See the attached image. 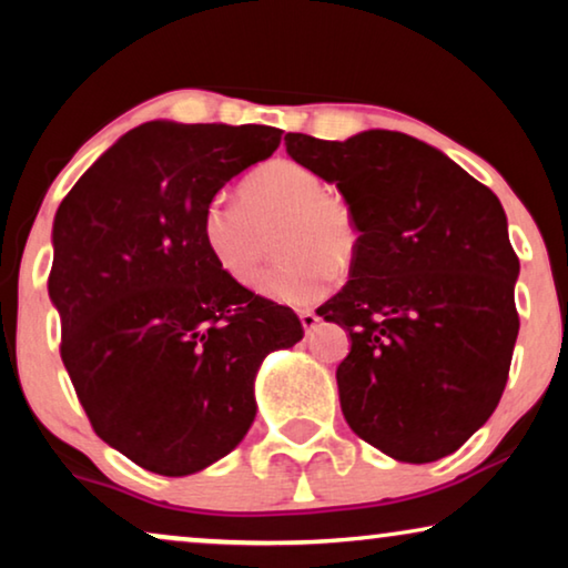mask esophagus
Instances as JSON below:
<instances>
[{
    "label": "esophagus",
    "mask_w": 568,
    "mask_h": 568,
    "mask_svg": "<svg viewBox=\"0 0 568 568\" xmlns=\"http://www.w3.org/2000/svg\"><path fill=\"white\" fill-rule=\"evenodd\" d=\"M300 323H302V328H305V333H310V331H315V325L321 323V317H317L313 310H302Z\"/></svg>",
    "instance_id": "1"
}]
</instances>
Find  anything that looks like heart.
I'll use <instances>...</instances> for the list:
<instances>
[{
	"mask_svg": "<svg viewBox=\"0 0 568 568\" xmlns=\"http://www.w3.org/2000/svg\"><path fill=\"white\" fill-rule=\"evenodd\" d=\"M243 197L214 196L201 216L204 243L224 274L253 286L263 274L271 235L278 232L284 261L266 278V292L286 305H310L328 294L336 266H352L359 227L352 209L328 199V185L294 160H274L247 178Z\"/></svg>",
	"mask_w": 568,
	"mask_h": 568,
	"instance_id": "obj_1",
	"label": "heart"
}]
</instances>
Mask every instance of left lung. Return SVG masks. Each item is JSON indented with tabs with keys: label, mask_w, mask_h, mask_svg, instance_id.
<instances>
[{
	"label": "left lung",
	"mask_w": 568,
	"mask_h": 568,
	"mask_svg": "<svg viewBox=\"0 0 568 568\" xmlns=\"http://www.w3.org/2000/svg\"><path fill=\"white\" fill-rule=\"evenodd\" d=\"M284 142L359 227L352 278L317 307L352 338L336 369L346 424L393 460L453 455L499 406L519 331L501 201L400 131Z\"/></svg>",
	"instance_id": "1"
}]
</instances>
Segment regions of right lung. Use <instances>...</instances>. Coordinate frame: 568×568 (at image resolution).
Masks as SVG:
<instances>
[{"label": "right lung", "mask_w": 568, "mask_h": 568, "mask_svg": "<svg viewBox=\"0 0 568 568\" xmlns=\"http://www.w3.org/2000/svg\"><path fill=\"white\" fill-rule=\"evenodd\" d=\"M282 142L274 126L150 121L92 162L53 216L61 362L105 445L160 476L230 455L263 359L302 338L290 307L224 274L201 216Z\"/></svg>", "instance_id": "add662e5"}]
</instances>
